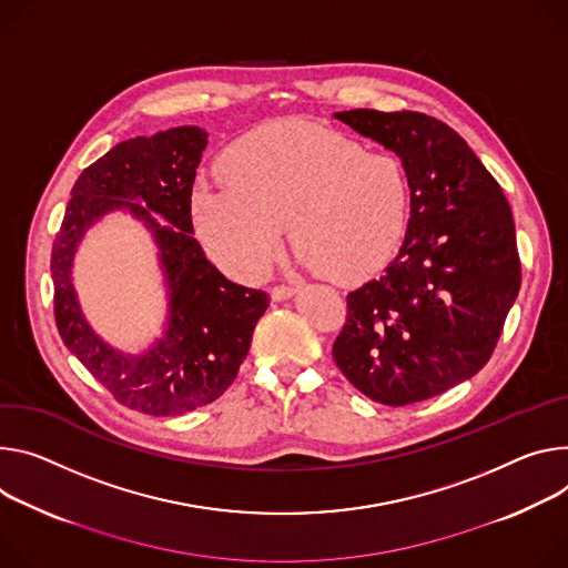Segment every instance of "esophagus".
Masks as SVG:
<instances>
[{"label":"esophagus","instance_id":"esophagus-1","mask_svg":"<svg viewBox=\"0 0 568 568\" xmlns=\"http://www.w3.org/2000/svg\"><path fill=\"white\" fill-rule=\"evenodd\" d=\"M296 290H298V283H283V285H276V287H272V298H274V301L290 298Z\"/></svg>","mask_w":568,"mask_h":568}]
</instances>
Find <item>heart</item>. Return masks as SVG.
<instances>
[{
	"label": "heart",
	"instance_id": "heart-1",
	"mask_svg": "<svg viewBox=\"0 0 568 568\" xmlns=\"http://www.w3.org/2000/svg\"><path fill=\"white\" fill-rule=\"evenodd\" d=\"M226 181L194 183L187 213L215 261L244 278L278 257L285 224L305 265L335 281L378 272L409 217V181L392 153L311 124L276 122L237 138L220 159Z\"/></svg>",
	"mask_w": 568,
	"mask_h": 568
}]
</instances>
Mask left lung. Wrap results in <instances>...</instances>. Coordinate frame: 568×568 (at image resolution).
I'll list each match as a JSON object with an SVG mask.
<instances>
[{"label": "left lung", "mask_w": 568, "mask_h": 568, "mask_svg": "<svg viewBox=\"0 0 568 568\" xmlns=\"http://www.w3.org/2000/svg\"><path fill=\"white\" fill-rule=\"evenodd\" d=\"M335 120L400 159L409 222L387 270L346 296L333 357L372 400L433 398L487 365L519 294L509 203L471 146L430 115L355 109Z\"/></svg>", "instance_id": "left-lung-1"}]
</instances>
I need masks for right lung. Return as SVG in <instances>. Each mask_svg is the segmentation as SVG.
Returning <instances> with one entry per match:
<instances>
[{
  "instance_id": "obj_1",
  "label": "right lung",
  "mask_w": 568,
  "mask_h": 568,
  "mask_svg": "<svg viewBox=\"0 0 568 568\" xmlns=\"http://www.w3.org/2000/svg\"><path fill=\"white\" fill-rule=\"evenodd\" d=\"M205 144L209 133L199 126L115 144L77 179L51 248L54 315L65 346L122 405L153 417L183 415L220 398L270 307L267 292L231 283L192 237L187 199ZM115 210L152 233L169 287L164 335L142 354L101 341L82 317L71 283L82 235Z\"/></svg>"
}]
</instances>
